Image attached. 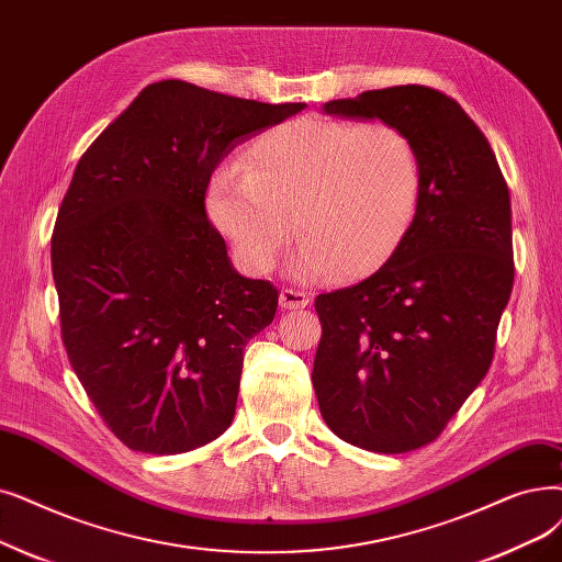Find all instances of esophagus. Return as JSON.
Returning <instances> with one entry per match:
<instances>
[{"instance_id": "34e87169", "label": "esophagus", "mask_w": 562, "mask_h": 562, "mask_svg": "<svg viewBox=\"0 0 562 562\" xmlns=\"http://www.w3.org/2000/svg\"><path fill=\"white\" fill-rule=\"evenodd\" d=\"M280 305L286 310H303L310 305V294L301 289H282L280 291Z\"/></svg>"}]
</instances>
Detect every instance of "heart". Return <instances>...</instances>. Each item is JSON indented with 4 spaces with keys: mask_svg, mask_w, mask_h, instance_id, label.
Wrapping results in <instances>:
<instances>
[{
    "mask_svg": "<svg viewBox=\"0 0 562 562\" xmlns=\"http://www.w3.org/2000/svg\"><path fill=\"white\" fill-rule=\"evenodd\" d=\"M423 198V160L387 121L296 119L259 135L240 165L217 169L209 213L252 273H268L289 238L301 278L372 273L395 255Z\"/></svg>",
    "mask_w": 562,
    "mask_h": 562,
    "instance_id": "1",
    "label": "heart"
}]
</instances>
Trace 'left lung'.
I'll return each instance as SVG.
<instances>
[{
    "mask_svg": "<svg viewBox=\"0 0 562 562\" xmlns=\"http://www.w3.org/2000/svg\"><path fill=\"white\" fill-rule=\"evenodd\" d=\"M328 114L404 128L423 160L411 232L374 276L319 294L312 385L341 441L400 454L436 441L490 372L515 282L509 192L490 142L443 91L402 85Z\"/></svg>",
    "mask_w": 562,
    "mask_h": 562,
    "instance_id": "left-lung-1",
    "label": "left lung"
}]
</instances>
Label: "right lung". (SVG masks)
Returning <instances> with one entry per match:
<instances>
[{
	"label": "right lung",
	"mask_w": 562,
	"mask_h": 562,
	"mask_svg": "<svg viewBox=\"0 0 562 562\" xmlns=\"http://www.w3.org/2000/svg\"><path fill=\"white\" fill-rule=\"evenodd\" d=\"M303 108L162 80L82 154L50 240L61 341L126 448L188 452L232 425L243 349L280 291L232 271L206 190L236 144Z\"/></svg>",
	"instance_id": "add662e5"
}]
</instances>
